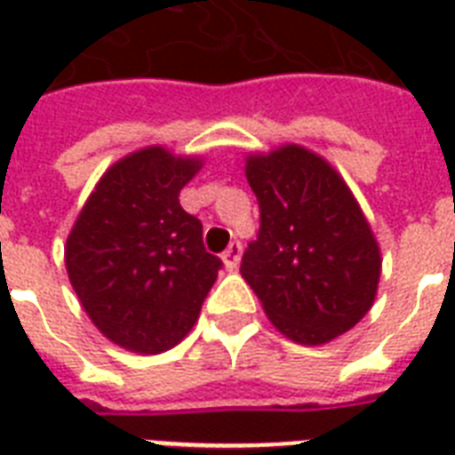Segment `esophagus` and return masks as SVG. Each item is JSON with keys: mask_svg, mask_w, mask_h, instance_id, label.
<instances>
[{"mask_svg": "<svg viewBox=\"0 0 455 455\" xmlns=\"http://www.w3.org/2000/svg\"><path fill=\"white\" fill-rule=\"evenodd\" d=\"M241 252H243V245L238 241H234L227 250H224L221 259H224V267H227L228 271H234L235 267H238V262H241Z\"/></svg>", "mask_w": 455, "mask_h": 455, "instance_id": "obj_1", "label": "esophagus"}]
</instances>
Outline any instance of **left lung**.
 <instances>
[{
    "mask_svg": "<svg viewBox=\"0 0 455 455\" xmlns=\"http://www.w3.org/2000/svg\"><path fill=\"white\" fill-rule=\"evenodd\" d=\"M259 234L241 274L285 338L323 345L373 307L380 248L338 172L302 146L250 156Z\"/></svg>",
    "mask_w": 455,
    "mask_h": 455,
    "instance_id": "1",
    "label": "left lung"
}]
</instances>
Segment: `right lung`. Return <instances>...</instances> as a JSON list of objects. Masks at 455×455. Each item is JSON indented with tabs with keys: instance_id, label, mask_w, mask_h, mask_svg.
I'll return each mask as SVG.
<instances>
[{
	"instance_id": "1",
	"label": "right lung",
	"mask_w": 455,
	"mask_h": 455,
	"mask_svg": "<svg viewBox=\"0 0 455 455\" xmlns=\"http://www.w3.org/2000/svg\"><path fill=\"white\" fill-rule=\"evenodd\" d=\"M198 157L160 146L116 163L68 235L66 269L82 307L116 345L160 354L186 338L217 281L220 257L179 205Z\"/></svg>"
}]
</instances>
